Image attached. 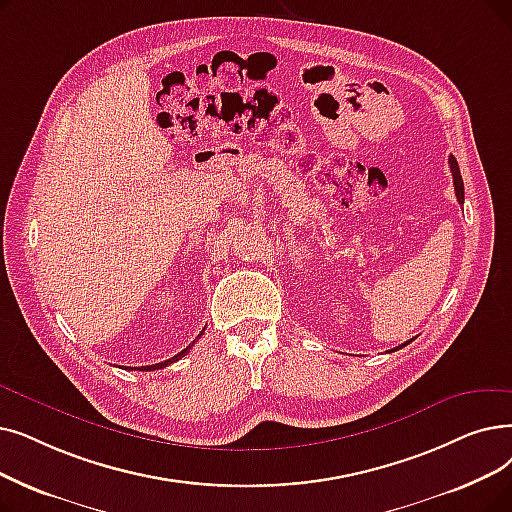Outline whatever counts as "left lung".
Segmentation results:
<instances>
[{
    "instance_id": "8db88e82",
    "label": "left lung",
    "mask_w": 512,
    "mask_h": 512,
    "mask_svg": "<svg viewBox=\"0 0 512 512\" xmlns=\"http://www.w3.org/2000/svg\"><path fill=\"white\" fill-rule=\"evenodd\" d=\"M450 171H452V177H454V192H456V198H458V203L462 205L464 203V184H462V175H460V167H458V161L452 157L450 154ZM410 341H406L404 345H399V347H395V349H402V347H406ZM393 349V351H395Z\"/></svg>"
}]
</instances>
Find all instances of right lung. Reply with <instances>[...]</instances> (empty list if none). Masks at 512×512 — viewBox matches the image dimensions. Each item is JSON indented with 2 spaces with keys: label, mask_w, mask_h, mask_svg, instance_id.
I'll return each mask as SVG.
<instances>
[{
  "label": "right lung",
  "mask_w": 512,
  "mask_h": 512,
  "mask_svg": "<svg viewBox=\"0 0 512 512\" xmlns=\"http://www.w3.org/2000/svg\"><path fill=\"white\" fill-rule=\"evenodd\" d=\"M201 335H203V332H201ZM201 335H198V337H201ZM194 345V343H192ZM192 345H188L186 349H182L180 353H177V355H173V358H169V360H165V362H159V364H152V366H140V368H136V366H129L131 370H144V372H150V370H159V368H165V366H169V364H173V362H177V360H182L184 358V355L192 349Z\"/></svg>",
  "instance_id": "add662e5"
}]
</instances>
